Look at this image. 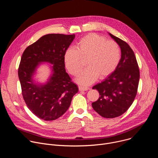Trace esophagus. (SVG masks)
Segmentation results:
<instances>
[{
    "label": "esophagus",
    "mask_w": 158,
    "mask_h": 158,
    "mask_svg": "<svg viewBox=\"0 0 158 158\" xmlns=\"http://www.w3.org/2000/svg\"><path fill=\"white\" fill-rule=\"evenodd\" d=\"M89 88L88 87H85V86H79V90L80 91H87L89 90Z\"/></svg>",
    "instance_id": "1"
}]
</instances>
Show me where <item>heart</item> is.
I'll return each mask as SVG.
<instances>
[{"instance_id":"1","label":"heart","mask_w":158,"mask_h":158,"mask_svg":"<svg viewBox=\"0 0 158 158\" xmlns=\"http://www.w3.org/2000/svg\"><path fill=\"white\" fill-rule=\"evenodd\" d=\"M121 58L119 44L96 34H90L82 37L77 43L76 49L69 48L64 54V64L69 73L77 76L86 60L88 66L77 79L82 85H89L99 77H108L118 67Z\"/></svg>"}]
</instances>
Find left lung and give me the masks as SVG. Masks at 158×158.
<instances>
[{
    "mask_svg": "<svg viewBox=\"0 0 158 158\" xmlns=\"http://www.w3.org/2000/svg\"><path fill=\"white\" fill-rule=\"evenodd\" d=\"M121 50L120 62L114 71L102 82L94 85L99 93L92 103L94 110L103 118L120 116L129 108L137 94L139 69L135 54L128 44L109 33Z\"/></svg>",
    "mask_w": 158,
    "mask_h": 158,
    "instance_id": "8db88e82",
    "label": "left lung"
}]
</instances>
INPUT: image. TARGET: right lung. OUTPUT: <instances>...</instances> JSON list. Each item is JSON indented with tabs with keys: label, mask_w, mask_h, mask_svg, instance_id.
Here are the masks:
<instances>
[{
	"label": "right lung",
	"mask_w": 158,
	"mask_h": 158,
	"mask_svg": "<svg viewBox=\"0 0 158 158\" xmlns=\"http://www.w3.org/2000/svg\"><path fill=\"white\" fill-rule=\"evenodd\" d=\"M74 34H50L41 37L22 54L18 69L22 94L29 110L45 121L58 119L68 109L73 97L78 92L65 69L64 54ZM53 64V74L46 85H37L32 76L39 63Z\"/></svg>",
	"instance_id": "add662e5"
}]
</instances>
